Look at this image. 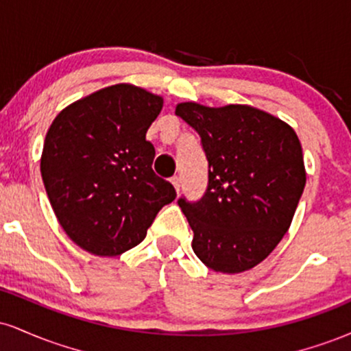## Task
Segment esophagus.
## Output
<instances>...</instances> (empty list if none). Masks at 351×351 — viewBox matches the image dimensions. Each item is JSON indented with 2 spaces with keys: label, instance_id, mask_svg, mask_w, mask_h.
I'll list each match as a JSON object with an SVG mask.
<instances>
[{
  "label": "esophagus",
  "instance_id": "esophagus-1",
  "mask_svg": "<svg viewBox=\"0 0 351 351\" xmlns=\"http://www.w3.org/2000/svg\"><path fill=\"white\" fill-rule=\"evenodd\" d=\"M170 181H171L173 186H175L176 193H180V188H181V180H180V176H173V178H171Z\"/></svg>",
  "mask_w": 351,
  "mask_h": 351
}]
</instances>
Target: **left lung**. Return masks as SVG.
<instances>
[{
    "label": "left lung",
    "instance_id": "8db88e82",
    "mask_svg": "<svg viewBox=\"0 0 351 351\" xmlns=\"http://www.w3.org/2000/svg\"><path fill=\"white\" fill-rule=\"evenodd\" d=\"M175 114L198 132L209 168L203 198L178 199L195 234L193 251L216 272L249 271L289 231L304 193L299 136L251 106L181 102Z\"/></svg>",
    "mask_w": 351,
    "mask_h": 351
}]
</instances>
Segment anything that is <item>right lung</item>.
Segmentation results:
<instances>
[{"label": "right lung", "instance_id": "1", "mask_svg": "<svg viewBox=\"0 0 351 351\" xmlns=\"http://www.w3.org/2000/svg\"><path fill=\"white\" fill-rule=\"evenodd\" d=\"M163 97L115 84L82 97L52 120L41 155L47 198L66 234L84 251L115 257L140 244L176 198L153 171L147 130Z\"/></svg>", "mask_w": 351, "mask_h": 351}]
</instances>
